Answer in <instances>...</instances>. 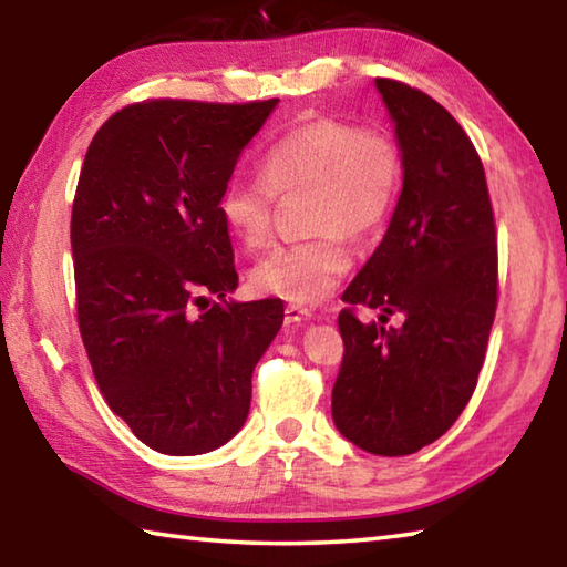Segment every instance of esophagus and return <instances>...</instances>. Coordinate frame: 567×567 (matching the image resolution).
Returning a JSON list of instances; mask_svg holds the SVG:
<instances>
[{
  "label": "esophagus",
  "mask_w": 567,
  "mask_h": 567,
  "mask_svg": "<svg viewBox=\"0 0 567 567\" xmlns=\"http://www.w3.org/2000/svg\"><path fill=\"white\" fill-rule=\"evenodd\" d=\"M310 318H312L310 307H302V305H287L285 307V320L287 322H302V320H310Z\"/></svg>",
  "instance_id": "esophagus-1"
}]
</instances>
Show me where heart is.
Masks as SVG:
<instances>
[{
    "label": "heart",
    "mask_w": 567,
    "mask_h": 567,
    "mask_svg": "<svg viewBox=\"0 0 567 567\" xmlns=\"http://www.w3.org/2000/svg\"><path fill=\"white\" fill-rule=\"evenodd\" d=\"M405 182V155L382 124L322 117L282 134L265 150L260 179H229L217 215L239 245L260 249L272 239L275 197L307 189L312 237L272 249L252 270V287L292 305H315L352 267L344 237L380 233Z\"/></svg>",
    "instance_id": "1"
}]
</instances>
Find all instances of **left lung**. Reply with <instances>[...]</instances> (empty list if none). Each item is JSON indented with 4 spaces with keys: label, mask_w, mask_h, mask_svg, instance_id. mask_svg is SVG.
<instances>
[{
    "label": "left lung",
    "mask_w": 567,
    "mask_h": 567,
    "mask_svg": "<svg viewBox=\"0 0 567 567\" xmlns=\"http://www.w3.org/2000/svg\"><path fill=\"white\" fill-rule=\"evenodd\" d=\"M405 155L390 227L342 295L332 420L372 455H412L473 398L497 307V233L483 162L443 104L375 80ZM358 306L380 309L362 323Z\"/></svg>",
    "instance_id": "8db88e82"
}]
</instances>
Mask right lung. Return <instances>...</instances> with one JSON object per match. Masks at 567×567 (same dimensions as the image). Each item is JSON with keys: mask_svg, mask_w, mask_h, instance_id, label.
Instances as JSON below:
<instances>
[{"mask_svg": "<svg viewBox=\"0 0 567 567\" xmlns=\"http://www.w3.org/2000/svg\"><path fill=\"white\" fill-rule=\"evenodd\" d=\"M275 104L142 100L114 112L84 157L76 324L102 398L157 453L203 455L239 433L252 370L282 324L280 297L225 300L237 270L217 215Z\"/></svg>", "mask_w": 567, "mask_h": 567, "instance_id": "1", "label": "right lung"}]
</instances>
